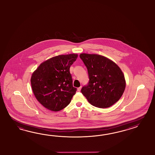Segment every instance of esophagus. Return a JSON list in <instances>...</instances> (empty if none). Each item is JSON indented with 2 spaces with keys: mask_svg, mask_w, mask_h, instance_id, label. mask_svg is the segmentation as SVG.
Wrapping results in <instances>:
<instances>
[{
  "mask_svg": "<svg viewBox=\"0 0 155 155\" xmlns=\"http://www.w3.org/2000/svg\"><path fill=\"white\" fill-rule=\"evenodd\" d=\"M81 88H82V86H80V87H78V89H77L78 91H81Z\"/></svg>",
  "mask_w": 155,
  "mask_h": 155,
  "instance_id": "1",
  "label": "esophagus"
}]
</instances>
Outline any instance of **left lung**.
Returning <instances> with one entry per match:
<instances>
[{
	"label": "left lung",
	"mask_w": 155,
	"mask_h": 155,
	"mask_svg": "<svg viewBox=\"0 0 155 155\" xmlns=\"http://www.w3.org/2000/svg\"><path fill=\"white\" fill-rule=\"evenodd\" d=\"M80 56L87 69L90 79L81 92L92 105L101 108L110 107L119 101L125 89L121 69L102 55L83 53Z\"/></svg>",
	"instance_id": "8db88e82"
}]
</instances>
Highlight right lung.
<instances>
[{"label":"right lung","instance_id":"1","mask_svg":"<svg viewBox=\"0 0 155 155\" xmlns=\"http://www.w3.org/2000/svg\"><path fill=\"white\" fill-rule=\"evenodd\" d=\"M78 54H61L43 61L30 79L34 95L47 109L57 112L69 104L77 88L73 86L70 67Z\"/></svg>","mask_w":155,"mask_h":155}]
</instances>
